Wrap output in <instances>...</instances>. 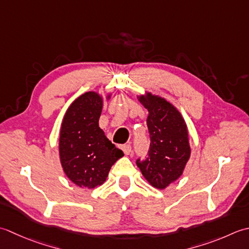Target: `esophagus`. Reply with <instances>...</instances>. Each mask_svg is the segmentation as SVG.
Segmentation results:
<instances>
[{
	"instance_id": "esophagus-1",
	"label": "esophagus",
	"mask_w": 249,
	"mask_h": 249,
	"mask_svg": "<svg viewBox=\"0 0 249 249\" xmlns=\"http://www.w3.org/2000/svg\"><path fill=\"white\" fill-rule=\"evenodd\" d=\"M121 149L124 150V155H130V154H131V150H132L131 145H129V144H125V145L121 146Z\"/></svg>"
}]
</instances>
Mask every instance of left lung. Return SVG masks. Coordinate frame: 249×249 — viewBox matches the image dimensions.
<instances>
[{
    "instance_id": "8db88e82",
    "label": "left lung",
    "mask_w": 249,
    "mask_h": 249,
    "mask_svg": "<svg viewBox=\"0 0 249 249\" xmlns=\"http://www.w3.org/2000/svg\"><path fill=\"white\" fill-rule=\"evenodd\" d=\"M138 99L148 110L150 146L147 159L136 164L149 185L163 190L182 175L190 158L188 128L180 111L162 96L145 91Z\"/></svg>"
}]
</instances>
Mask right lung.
Instances as JSON below:
<instances>
[{
  "instance_id": "add662e5",
  "label": "right lung",
  "mask_w": 249,
  "mask_h": 249,
  "mask_svg": "<svg viewBox=\"0 0 249 249\" xmlns=\"http://www.w3.org/2000/svg\"><path fill=\"white\" fill-rule=\"evenodd\" d=\"M96 91L79 95L64 114L59 136L61 166L68 178L80 188L93 189L101 186L108 176L116 161L124 151L106 138L99 126L104 101Z\"/></svg>"
}]
</instances>
